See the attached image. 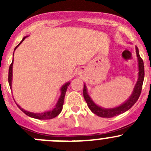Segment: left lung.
<instances>
[{
    "mask_svg": "<svg viewBox=\"0 0 151 151\" xmlns=\"http://www.w3.org/2000/svg\"><path fill=\"white\" fill-rule=\"evenodd\" d=\"M136 49V53L137 57L138 60V79L137 81L136 85H135L133 91H132V95L129 96V98L126 100L125 102H123L122 104L120 106H116L114 108H104L101 106H99L93 101L92 99L91 98L88 93V90H87V87L85 84H84V88H83V96H84V99L86 101L87 104H88V107L91 109V112H93L94 114L97 115L99 117H102V118H112V117L116 116V115H121L123 112H126L129 110L139 99V96H140L141 91H142V87L143 80H144L145 77V70H144V63H143L142 59L139 56V50H138L137 47L135 46Z\"/></svg>",
    "mask_w": 151,
    "mask_h": 151,
    "instance_id": "obj_1",
    "label": "left lung"
}]
</instances>
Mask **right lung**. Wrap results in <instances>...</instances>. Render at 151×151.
<instances>
[{
	"mask_svg": "<svg viewBox=\"0 0 151 151\" xmlns=\"http://www.w3.org/2000/svg\"><path fill=\"white\" fill-rule=\"evenodd\" d=\"M28 36H25L23 37L22 40L19 43V45H17L16 47L14 48V51L20 45V44L25 40V39L26 37H28ZM13 56H14V53H13ZM14 59V58H13ZM13 61L12 60V64L10 65L9 66V84L10 88L12 89V76H13V74H12V68H13ZM70 84V82H68V83H65L63 86L61 87L60 88V97H59L57 103H56L55 106H54L53 109H52L51 110H49V111H46V112H28V111L25 110L24 109H22L19 105H17L18 107L25 114L27 115L28 116L30 117V118H36V119H39V120H48V119H52V118H55L56 116L59 115L60 113V112L62 111V109H63V101H64V98H65V95H66V90L68 88V86Z\"/></svg>",
	"mask_w": 151,
	"mask_h": 151,
	"instance_id": "add662e5",
	"label": "right lung"
}]
</instances>
